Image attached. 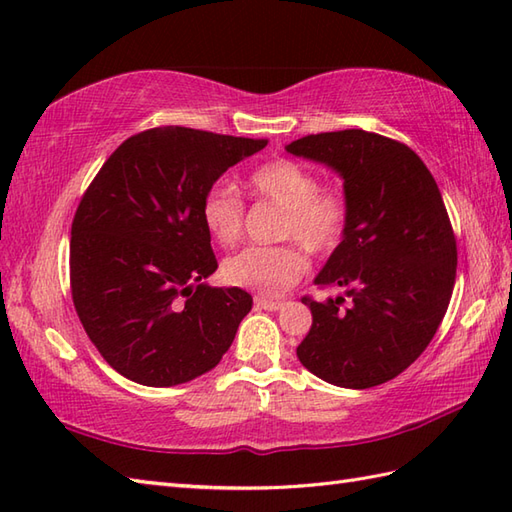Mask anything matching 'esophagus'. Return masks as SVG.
Segmentation results:
<instances>
[{
	"mask_svg": "<svg viewBox=\"0 0 512 512\" xmlns=\"http://www.w3.org/2000/svg\"><path fill=\"white\" fill-rule=\"evenodd\" d=\"M255 306L257 308H262V310H279L281 306H284V301H279V299H270V297H255Z\"/></svg>",
	"mask_w": 512,
	"mask_h": 512,
	"instance_id": "34e87169",
	"label": "esophagus"
}]
</instances>
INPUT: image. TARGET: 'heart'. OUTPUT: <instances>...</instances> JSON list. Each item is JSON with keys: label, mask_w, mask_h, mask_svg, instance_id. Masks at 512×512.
<instances>
[{"label": "heart", "mask_w": 512, "mask_h": 512, "mask_svg": "<svg viewBox=\"0 0 512 512\" xmlns=\"http://www.w3.org/2000/svg\"><path fill=\"white\" fill-rule=\"evenodd\" d=\"M248 187L259 200L284 211L279 237L297 239L314 255L334 253L350 224V202L339 187H321L319 176L301 162L279 158L250 173ZM202 222L222 246H233L244 231V202L235 187L217 182L202 198ZM308 270L306 250L295 242L246 246L226 257L222 279L228 286L277 297Z\"/></svg>", "instance_id": "obj_1"}]
</instances>
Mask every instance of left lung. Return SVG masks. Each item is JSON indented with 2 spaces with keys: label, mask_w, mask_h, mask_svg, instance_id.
Returning <instances> with one entry per match:
<instances>
[{
  "label": "left lung",
  "mask_w": 512,
  "mask_h": 512,
  "mask_svg": "<svg viewBox=\"0 0 512 512\" xmlns=\"http://www.w3.org/2000/svg\"><path fill=\"white\" fill-rule=\"evenodd\" d=\"M343 178L350 224L314 279L350 297L314 301L301 365L325 383L369 389L396 378L427 350L447 314L458 266L453 226L436 180L407 145L343 129L286 147Z\"/></svg>",
  "instance_id": "8db88e82"
}]
</instances>
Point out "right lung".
<instances>
[{"mask_svg": "<svg viewBox=\"0 0 512 512\" xmlns=\"http://www.w3.org/2000/svg\"><path fill=\"white\" fill-rule=\"evenodd\" d=\"M268 140L191 127L140 132L105 160L72 220L70 288L96 350L118 374L173 387L222 361L253 308L217 270L202 198Z\"/></svg>", "mask_w": 512, "mask_h": 512, "instance_id": "obj_1", "label": "right lung"}]
</instances>
